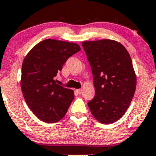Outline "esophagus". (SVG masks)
<instances>
[{
	"instance_id": "1",
	"label": "esophagus",
	"mask_w": 156,
	"mask_h": 156,
	"mask_svg": "<svg viewBox=\"0 0 156 156\" xmlns=\"http://www.w3.org/2000/svg\"><path fill=\"white\" fill-rule=\"evenodd\" d=\"M76 92L79 94H82V92H83V90L82 89H76Z\"/></svg>"
}]
</instances>
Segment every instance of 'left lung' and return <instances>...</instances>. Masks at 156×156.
Returning a JSON list of instances; mask_svg holds the SVG:
<instances>
[{
  "label": "left lung",
  "instance_id": "obj_1",
  "mask_svg": "<svg viewBox=\"0 0 156 156\" xmlns=\"http://www.w3.org/2000/svg\"><path fill=\"white\" fill-rule=\"evenodd\" d=\"M93 75L94 98L88 103L100 123L117 121L128 109L136 88L131 57L123 44L110 39L83 41Z\"/></svg>",
  "mask_w": 156,
  "mask_h": 156
}]
</instances>
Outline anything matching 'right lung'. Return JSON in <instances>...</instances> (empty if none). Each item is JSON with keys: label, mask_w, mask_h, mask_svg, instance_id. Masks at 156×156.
Returning <instances> with one entry per match:
<instances>
[{"label": "right lung", "mask_w": 156, "mask_h": 156, "mask_svg": "<svg viewBox=\"0 0 156 156\" xmlns=\"http://www.w3.org/2000/svg\"><path fill=\"white\" fill-rule=\"evenodd\" d=\"M80 51L75 43L45 39L25 56L21 87L27 104L38 118L56 123L66 115L74 94L56 84L55 77L68 58Z\"/></svg>", "instance_id": "obj_1"}]
</instances>
